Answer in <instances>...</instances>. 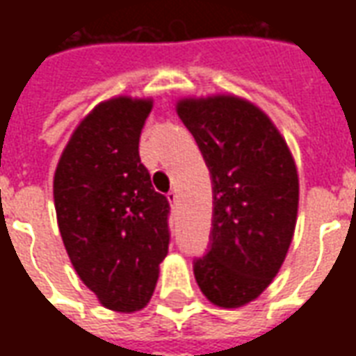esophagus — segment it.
Wrapping results in <instances>:
<instances>
[{
  "mask_svg": "<svg viewBox=\"0 0 356 356\" xmlns=\"http://www.w3.org/2000/svg\"><path fill=\"white\" fill-rule=\"evenodd\" d=\"M168 200H170V204L175 208L177 206V202H179V196H177V191H170L168 193Z\"/></svg>",
  "mask_w": 356,
  "mask_h": 356,
  "instance_id": "34e87169",
  "label": "esophagus"
}]
</instances>
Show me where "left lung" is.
I'll use <instances>...</instances> for the list:
<instances>
[{
  "label": "left lung",
  "mask_w": 356,
  "mask_h": 356,
  "mask_svg": "<svg viewBox=\"0 0 356 356\" xmlns=\"http://www.w3.org/2000/svg\"><path fill=\"white\" fill-rule=\"evenodd\" d=\"M177 114L213 188L208 254L194 259L202 293L234 309L259 298L282 267L298 219L296 162L275 124L234 95L181 99Z\"/></svg>",
  "instance_id": "obj_1"
}]
</instances>
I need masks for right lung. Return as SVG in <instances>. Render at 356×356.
<instances>
[{
    "label": "right lung",
    "instance_id": "right-lung-1",
    "mask_svg": "<svg viewBox=\"0 0 356 356\" xmlns=\"http://www.w3.org/2000/svg\"><path fill=\"white\" fill-rule=\"evenodd\" d=\"M150 99L97 104L58 160L53 196L58 231L81 282L102 305L133 313L154 293L170 248V202L152 188L139 137Z\"/></svg>",
    "mask_w": 356,
    "mask_h": 356
}]
</instances>
